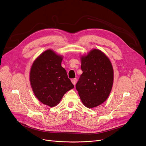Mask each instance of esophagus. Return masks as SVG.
Here are the masks:
<instances>
[{
    "label": "esophagus",
    "instance_id": "esophagus-1",
    "mask_svg": "<svg viewBox=\"0 0 146 146\" xmlns=\"http://www.w3.org/2000/svg\"><path fill=\"white\" fill-rule=\"evenodd\" d=\"M71 81H72V82L73 83V84L75 86L76 84V82H77V78H73V79L71 80Z\"/></svg>",
    "mask_w": 146,
    "mask_h": 146
}]
</instances>
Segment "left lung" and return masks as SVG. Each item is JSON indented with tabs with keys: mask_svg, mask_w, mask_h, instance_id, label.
<instances>
[{
	"mask_svg": "<svg viewBox=\"0 0 146 146\" xmlns=\"http://www.w3.org/2000/svg\"><path fill=\"white\" fill-rule=\"evenodd\" d=\"M80 60L83 73L76 88L83 105L92 109L108 98L113 85L114 70L109 57L99 49L81 55Z\"/></svg>",
	"mask_w": 146,
	"mask_h": 146,
	"instance_id": "1",
	"label": "left lung"
}]
</instances>
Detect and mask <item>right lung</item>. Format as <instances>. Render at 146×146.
I'll list each match as a JSON object with an SVG mask.
<instances>
[{
    "label": "right lung",
    "mask_w": 146,
    "mask_h": 146,
    "mask_svg": "<svg viewBox=\"0 0 146 146\" xmlns=\"http://www.w3.org/2000/svg\"><path fill=\"white\" fill-rule=\"evenodd\" d=\"M64 56L48 49L38 55L31 66L29 80L36 98L43 104L54 107L74 86L61 66Z\"/></svg>",
    "instance_id": "1"
}]
</instances>
